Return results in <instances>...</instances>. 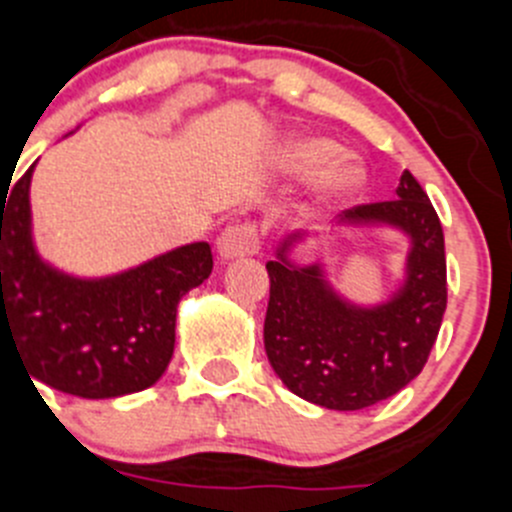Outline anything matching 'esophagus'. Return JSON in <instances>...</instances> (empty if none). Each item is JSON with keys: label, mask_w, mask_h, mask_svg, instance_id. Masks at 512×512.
<instances>
[{"label": "esophagus", "mask_w": 512, "mask_h": 512, "mask_svg": "<svg viewBox=\"0 0 512 512\" xmlns=\"http://www.w3.org/2000/svg\"><path fill=\"white\" fill-rule=\"evenodd\" d=\"M260 240H257L255 227L250 224H232L224 229L217 240V252L222 260H237V257L255 255Z\"/></svg>", "instance_id": "1"}]
</instances>
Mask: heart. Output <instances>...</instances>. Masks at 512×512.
<instances>
[{
    "label": "heart",
    "mask_w": 512,
    "mask_h": 512,
    "mask_svg": "<svg viewBox=\"0 0 512 512\" xmlns=\"http://www.w3.org/2000/svg\"><path fill=\"white\" fill-rule=\"evenodd\" d=\"M272 164L283 176L310 174L305 194L315 207L346 202L364 184L361 166L348 156L336 154V143L323 136L285 138L275 151Z\"/></svg>",
    "instance_id": "b5f03b06"
}]
</instances>
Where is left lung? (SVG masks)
Masks as SVG:
<instances>
[{
  "mask_svg": "<svg viewBox=\"0 0 512 512\" xmlns=\"http://www.w3.org/2000/svg\"><path fill=\"white\" fill-rule=\"evenodd\" d=\"M348 229H394L407 240L401 278L379 303L346 298L331 280L323 240L305 229L285 234L265 265L270 366L300 399L336 412L379 404L417 379L447 308L442 224L409 171L401 174L394 202L343 212L336 232ZM310 239L322 252L298 263L294 252Z\"/></svg>",
  "mask_w": 512,
  "mask_h": 512,
  "instance_id": "obj_1",
  "label": "left lung"
}]
</instances>
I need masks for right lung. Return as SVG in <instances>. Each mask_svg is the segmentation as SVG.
Returning a JSON list of instances; mask_svg holds the SVG:
<instances>
[{"instance_id": "1", "label": "right lung", "mask_w": 512, "mask_h": 512, "mask_svg": "<svg viewBox=\"0 0 512 512\" xmlns=\"http://www.w3.org/2000/svg\"><path fill=\"white\" fill-rule=\"evenodd\" d=\"M32 174L35 164L0 191V353L14 348L30 381L80 399L154 386L174 356L176 308L209 278L212 247L191 242L100 278L60 270L37 250Z\"/></svg>"}]
</instances>
